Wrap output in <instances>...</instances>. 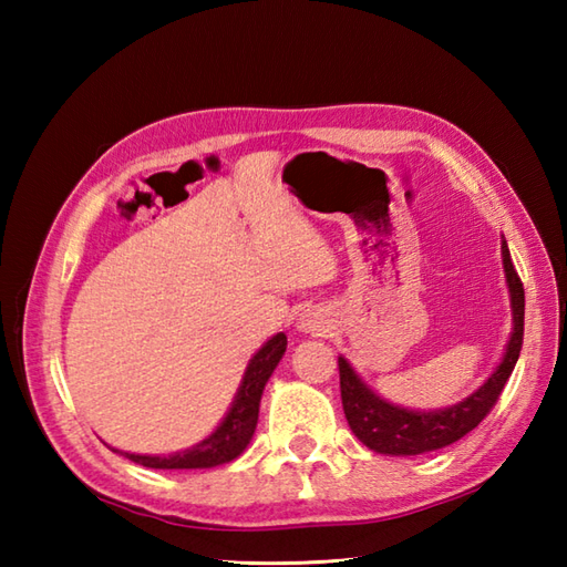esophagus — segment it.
Segmentation results:
<instances>
[{
    "label": "esophagus",
    "instance_id": "34e87169",
    "mask_svg": "<svg viewBox=\"0 0 567 567\" xmlns=\"http://www.w3.org/2000/svg\"><path fill=\"white\" fill-rule=\"evenodd\" d=\"M299 329L321 336V333L329 331V319L323 317L321 311H305V315L299 317Z\"/></svg>",
    "mask_w": 567,
    "mask_h": 567
}]
</instances>
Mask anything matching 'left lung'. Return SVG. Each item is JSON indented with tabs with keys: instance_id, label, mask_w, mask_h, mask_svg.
<instances>
[{
	"instance_id": "1",
	"label": "left lung",
	"mask_w": 567,
	"mask_h": 567,
	"mask_svg": "<svg viewBox=\"0 0 567 567\" xmlns=\"http://www.w3.org/2000/svg\"><path fill=\"white\" fill-rule=\"evenodd\" d=\"M502 265L512 297V339L497 370L492 372L483 388L465 396L463 402L436 409V412H412V409L394 406L372 392L355 375V370L346 358H339L341 400L348 426L370 451L384 455H419L439 451L473 431L497 404L524 343V285L514 270L507 240H502Z\"/></svg>"
}]
</instances>
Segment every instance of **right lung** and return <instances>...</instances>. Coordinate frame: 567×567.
Segmentation results:
<instances>
[{
  "mask_svg": "<svg viewBox=\"0 0 567 567\" xmlns=\"http://www.w3.org/2000/svg\"><path fill=\"white\" fill-rule=\"evenodd\" d=\"M287 351V336L277 333L265 343L260 351L250 358V363L244 372V380H240V388L234 396V404L228 409V414L219 426L209 433L207 439L192 445L187 451H179L173 455H136V453H124L128 461H134L143 467H155V470H197V467H214L231 463L234 457L246 451V445L252 439V431L258 424V409H260V396L265 390V382L270 380L272 370L280 363Z\"/></svg>",
  "mask_w": 567,
  "mask_h": 567,
  "instance_id": "1",
  "label": "right lung"
}]
</instances>
